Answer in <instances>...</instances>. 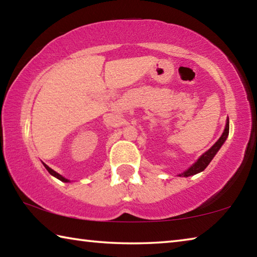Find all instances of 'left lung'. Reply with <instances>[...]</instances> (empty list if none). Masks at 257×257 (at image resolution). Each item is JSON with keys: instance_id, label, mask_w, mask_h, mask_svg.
I'll return each mask as SVG.
<instances>
[{"instance_id": "1", "label": "left lung", "mask_w": 257, "mask_h": 257, "mask_svg": "<svg viewBox=\"0 0 257 257\" xmlns=\"http://www.w3.org/2000/svg\"><path fill=\"white\" fill-rule=\"evenodd\" d=\"M228 135H229V119L227 121V124H225L224 132L222 135H221L219 141H217L210 150L205 152V153H204L201 158L197 160V162H195L193 165H191L188 170H186L184 173H181V175H179V176L180 177H189V176L196 175V173H198V172H202L203 170H205V168L208 164H210L212 159L214 158L215 154L217 153V151L220 150V147L223 145V143L225 142V139H227Z\"/></svg>"}]
</instances>
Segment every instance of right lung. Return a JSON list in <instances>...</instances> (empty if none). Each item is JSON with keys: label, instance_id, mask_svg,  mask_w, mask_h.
<instances>
[{"label": "right lung", "instance_id": "obj_1", "mask_svg": "<svg viewBox=\"0 0 257 257\" xmlns=\"http://www.w3.org/2000/svg\"><path fill=\"white\" fill-rule=\"evenodd\" d=\"M43 164H44V163H43ZM44 167L46 168V170H47V171H49V172L51 173V175H52V176H54L55 178H58V179H59V180H61V181H64V182H68V181H69L68 179H66V178H63L62 176H60V175H59V173H56V172H55L54 170H52V169H51V168H49V167H47V165H46V164H44Z\"/></svg>", "mask_w": 257, "mask_h": 257}]
</instances>
